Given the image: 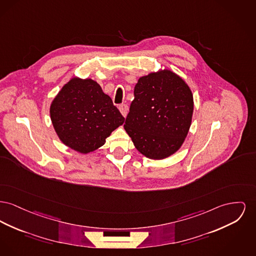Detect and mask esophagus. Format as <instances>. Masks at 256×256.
<instances>
[{"mask_svg":"<svg viewBox=\"0 0 256 256\" xmlns=\"http://www.w3.org/2000/svg\"><path fill=\"white\" fill-rule=\"evenodd\" d=\"M119 109H120V112L122 113V115L124 117H126L128 115V106L126 104H122L119 106Z\"/></svg>","mask_w":256,"mask_h":256,"instance_id":"1","label":"esophagus"}]
</instances>
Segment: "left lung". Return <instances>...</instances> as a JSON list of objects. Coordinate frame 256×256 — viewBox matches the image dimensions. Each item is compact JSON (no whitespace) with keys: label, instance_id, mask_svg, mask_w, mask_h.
Instances as JSON below:
<instances>
[{"label":"left lung","instance_id":"obj_1","mask_svg":"<svg viewBox=\"0 0 256 256\" xmlns=\"http://www.w3.org/2000/svg\"><path fill=\"white\" fill-rule=\"evenodd\" d=\"M192 112L190 87L180 76L164 70L139 78L124 128L142 154L162 160L180 149Z\"/></svg>","mask_w":256,"mask_h":256}]
</instances>
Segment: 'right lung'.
Segmentation results:
<instances>
[{
    "label": "right lung",
    "instance_id": "add662e5",
    "mask_svg": "<svg viewBox=\"0 0 256 256\" xmlns=\"http://www.w3.org/2000/svg\"><path fill=\"white\" fill-rule=\"evenodd\" d=\"M50 116L60 141L82 154L102 146L124 122L96 81L80 78H72L62 88L50 106Z\"/></svg>",
    "mask_w": 256,
    "mask_h": 256
}]
</instances>
